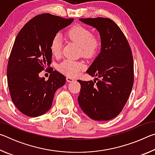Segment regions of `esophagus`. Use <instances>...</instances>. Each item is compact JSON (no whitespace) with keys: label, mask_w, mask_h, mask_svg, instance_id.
Returning <instances> with one entry per match:
<instances>
[{"label":"esophagus","mask_w":155,"mask_h":155,"mask_svg":"<svg viewBox=\"0 0 155 155\" xmlns=\"http://www.w3.org/2000/svg\"><path fill=\"white\" fill-rule=\"evenodd\" d=\"M66 80H67L68 82H72V81H74V78L70 77H66Z\"/></svg>","instance_id":"obj_1"}]
</instances>
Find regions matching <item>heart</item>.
Segmentation results:
<instances>
[{"mask_svg": "<svg viewBox=\"0 0 155 155\" xmlns=\"http://www.w3.org/2000/svg\"><path fill=\"white\" fill-rule=\"evenodd\" d=\"M70 40L81 46L82 55L85 57H92L98 52L100 47V41L96 37L92 35L88 28L83 26H75L68 32ZM63 46L62 37L61 34L57 33L52 38L50 49L52 55L59 57L61 54ZM85 69L83 62L65 59L59 65L58 70L62 74L68 77H74Z\"/></svg>", "mask_w": 155, "mask_h": 155, "instance_id": "heart-1", "label": "heart"}]
</instances>
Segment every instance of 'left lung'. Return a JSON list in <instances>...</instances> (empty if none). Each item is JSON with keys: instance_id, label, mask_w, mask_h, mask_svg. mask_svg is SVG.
<instances>
[{"instance_id": "obj_1", "label": "left lung", "mask_w": 155, "mask_h": 155, "mask_svg": "<svg viewBox=\"0 0 155 155\" xmlns=\"http://www.w3.org/2000/svg\"><path fill=\"white\" fill-rule=\"evenodd\" d=\"M98 31L101 52L87 73L93 81L78 80L81 90L78 101L90 118L107 121L120 114L127 103L134 81L133 58L124 34L114 20L105 18H80Z\"/></svg>"}]
</instances>
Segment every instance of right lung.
Listing matches in <instances>:
<instances>
[{
	"label": "right lung",
	"mask_w": 155,
	"mask_h": 155,
	"mask_svg": "<svg viewBox=\"0 0 155 155\" xmlns=\"http://www.w3.org/2000/svg\"><path fill=\"white\" fill-rule=\"evenodd\" d=\"M74 18L50 14L38 15L18 33L7 64V83L13 103L27 116L38 117L51 109L54 93L64 85L65 76L51 70L49 78L39 77L50 69L52 38L71 24Z\"/></svg>",
	"instance_id": "obj_1"
}]
</instances>
